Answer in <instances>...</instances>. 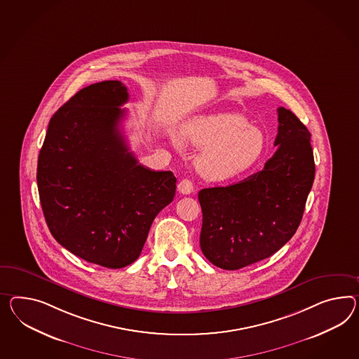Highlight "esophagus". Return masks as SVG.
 <instances>
[{
	"label": "esophagus",
	"instance_id": "esophagus-1",
	"mask_svg": "<svg viewBox=\"0 0 359 359\" xmlns=\"http://www.w3.org/2000/svg\"><path fill=\"white\" fill-rule=\"evenodd\" d=\"M177 189H178V191H180V193L184 194V195H189V194L193 193V182H191L190 180L184 178V180H182V181L178 184Z\"/></svg>",
	"mask_w": 359,
	"mask_h": 359
}]
</instances>
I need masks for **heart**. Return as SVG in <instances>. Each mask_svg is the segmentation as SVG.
I'll use <instances>...</instances> for the list:
<instances>
[{
	"label": "heart",
	"mask_w": 359,
	"mask_h": 359,
	"mask_svg": "<svg viewBox=\"0 0 359 359\" xmlns=\"http://www.w3.org/2000/svg\"><path fill=\"white\" fill-rule=\"evenodd\" d=\"M184 140L201 148L199 173L211 181H225L255 165L266 151L264 133L237 113L203 114L182 129Z\"/></svg>",
	"instance_id": "1"
}]
</instances>
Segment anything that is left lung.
<instances>
[{
    "instance_id": "1",
    "label": "left lung",
    "mask_w": 359,
    "mask_h": 359,
    "mask_svg": "<svg viewBox=\"0 0 359 359\" xmlns=\"http://www.w3.org/2000/svg\"><path fill=\"white\" fill-rule=\"evenodd\" d=\"M277 151L264 168L225 187L203 189L201 248L212 264L234 271L275 254L298 229L315 178L311 134L278 108Z\"/></svg>"
}]
</instances>
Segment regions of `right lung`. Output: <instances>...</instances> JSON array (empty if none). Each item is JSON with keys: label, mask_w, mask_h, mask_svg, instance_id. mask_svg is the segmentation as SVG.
<instances>
[{"label": "right lung", "mask_w": 359, "mask_h": 359, "mask_svg": "<svg viewBox=\"0 0 359 359\" xmlns=\"http://www.w3.org/2000/svg\"><path fill=\"white\" fill-rule=\"evenodd\" d=\"M120 81L84 87L49 121L37 189L55 241L83 260L123 268L138 259L157 213L173 201L172 172L138 164L121 133Z\"/></svg>", "instance_id": "obj_1"}]
</instances>
